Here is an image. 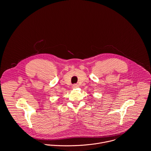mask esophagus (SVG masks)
I'll list each match as a JSON object with an SVG mask.
<instances>
[{"instance_id":"esophagus-1","label":"esophagus","mask_w":151,"mask_h":151,"mask_svg":"<svg viewBox=\"0 0 151 151\" xmlns=\"http://www.w3.org/2000/svg\"><path fill=\"white\" fill-rule=\"evenodd\" d=\"M78 86V84H74V85L73 86V88H77Z\"/></svg>"}]
</instances>
